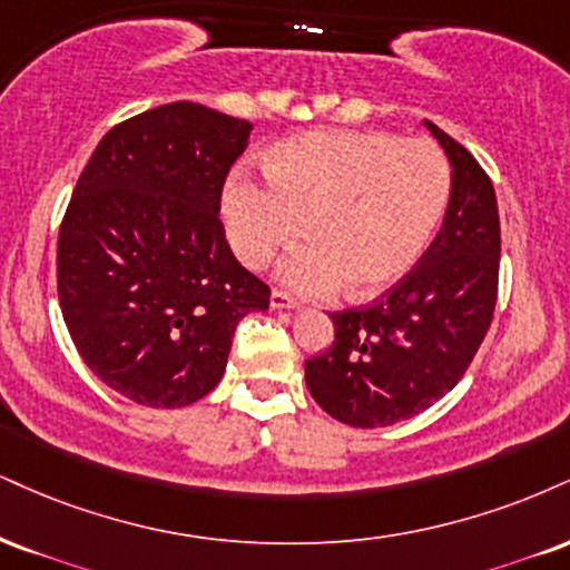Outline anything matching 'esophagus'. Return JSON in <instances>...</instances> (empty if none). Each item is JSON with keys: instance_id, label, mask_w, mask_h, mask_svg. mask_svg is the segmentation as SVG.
Wrapping results in <instances>:
<instances>
[{"instance_id": "obj_1", "label": "esophagus", "mask_w": 570, "mask_h": 570, "mask_svg": "<svg viewBox=\"0 0 570 570\" xmlns=\"http://www.w3.org/2000/svg\"><path fill=\"white\" fill-rule=\"evenodd\" d=\"M271 307H273V311H297L299 299L289 297V294H286V292L273 289V294H271Z\"/></svg>"}]
</instances>
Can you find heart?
Instances as JSON below:
<instances>
[{"instance_id": "b5f03b06", "label": "heart", "mask_w": 570, "mask_h": 570, "mask_svg": "<svg viewBox=\"0 0 570 570\" xmlns=\"http://www.w3.org/2000/svg\"><path fill=\"white\" fill-rule=\"evenodd\" d=\"M265 175L259 183L238 173L225 185L228 242L259 271L303 230L307 242L281 259L278 278L311 297L340 286L368 297L401 281L428 249L451 190L435 142L368 129L278 142Z\"/></svg>"}]
</instances>
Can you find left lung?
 Here are the masks:
<instances>
[{
	"instance_id": "left-lung-1",
	"label": "left lung",
	"mask_w": 570,
	"mask_h": 570,
	"mask_svg": "<svg viewBox=\"0 0 570 570\" xmlns=\"http://www.w3.org/2000/svg\"><path fill=\"white\" fill-rule=\"evenodd\" d=\"M424 127L451 164L435 242L372 305L328 315L332 347L305 363L315 403L351 428H387L454 390L497 305L502 233L493 185L468 148L433 121Z\"/></svg>"
}]
</instances>
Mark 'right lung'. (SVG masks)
I'll return each mask as SVG.
<instances>
[{
  "instance_id": "obj_1",
  "label": "right lung",
  "mask_w": 570,
  "mask_h": 570,
  "mask_svg": "<svg viewBox=\"0 0 570 570\" xmlns=\"http://www.w3.org/2000/svg\"><path fill=\"white\" fill-rule=\"evenodd\" d=\"M252 125L167 102L116 125L89 156L58 236V299L81 361L150 409L217 387L246 313L271 289L233 257L219 196Z\"/></svg>"
}]
</instances>
